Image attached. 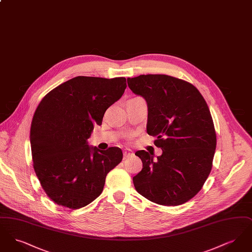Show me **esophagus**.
Returning a JSON list of instances; mask_svg holds the SVG:
<instances>
[{
	"instance_id": "obj_1",
	"label": "esophagus",
	"mask_w": 252,
	"mask_h": 252,
	"mask_svg": "<svg viewBox=\"0 0 252 252\" xmlns=\"http://www.w3.org/2000/svg\"><path fill=\"white\" fill-rule=\"evenodd\" d=\"M131 155L132 151L130 149H128V148L124 149V156L126 157V158H127V157L131 156Z\"/></svg>"
}]
</instances>
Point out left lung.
Returning a JSON list of instances; mask_svg holds the SVG:
<instances>
[{"label": "left lung", "instance_id": "1", "mask_svg": "<svg viewBox=\"0 0 252 252\" xmlns=\"http://www.w3.org/2000/svg\"><path fill=\"white\" fill-rule=\"evenodd\" d=\"M132 93L148 108L146 130L157 137L162 154L137 151L143 169L133 178L135 189L164 206L185 203L208 179L215 156L216 134L209 107L192 84L165 74L127 78Z\"/></svg>", "mask_w": 252, "mask_h": 252}]
</instances>
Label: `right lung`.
<instances>
[{
  "label": "right lung",
  "instance_id": "add662e5",
  "mask_svg": "<svg viewBox=\"0 0 252 252\" xmlns=\"http://www.w3.org/2000/svg\"><path fill=\"white\" fill-rule=\"evenodd\" d=\"M125 77L76 76L52 90L37 106L30 130L34 169L55 203L79 209L97 198L108 172L123 158L119 147L90 146L95 125L125 93Z\"/></svg>",
  "mask_w": 252,
  "mask_h": 252
}]
</instances>
